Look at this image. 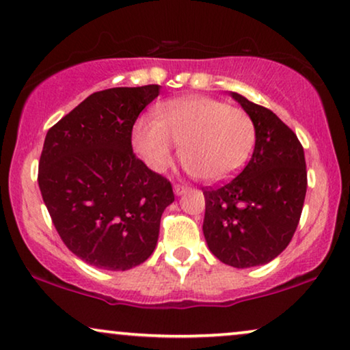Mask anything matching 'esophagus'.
<instances>
[{
    "label": "esophagus",
    "instance_id": "esophagus-1",
    "mask_svg": "<svg viewBox=\"0 0 350 350\" xmlns=\"http://www.w3.org/2000/svg\"><path fill=\"white\" fill-rule=\"evenodd\" d=\"M187 190H189V185L174 184V193H176V195H183L184 192H187Z\"/></svg>",
    "mask_w": 350,
    "mask_h": 350
}]
</instances>
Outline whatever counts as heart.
Instances as JSON below:
<instances>
[{"mask_svg": "<svg viewBox=\"0 0 350 350\" xmlns=\"http://www.w3.org/2000/svg\"><path fill=\"white\" fill-rule=\"evenodd\" d=\"M254 136V123L245 110L192 96L165 102L155 110V118L139 120L133 146L150 170L163 172L171 166L178 144L192 174L217 183L243 167Z\"/></svg>", "mask_w": 350, "mask_h": 350, "instance_id": "b5f03b06", "label": "heart"}]
</instances>
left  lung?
<instances>
[{"mask_svg":"<svg viewBox=\"0 0 350 350\" xmlns=\"http://www.w3.org/2000/svg\"><path fill=\"white\" fill-rule=\"evenodd\" d=\"M232 97L253 120L256 146L239 176L203 187V234L219 260L246 269L270 262L290 245L304 206L307 170L291 128L239 92Z\"/></svg>","mask_w":350,"mask_h":350,"instance_id":"8db88e82","label":"left lung"}]
</instances>
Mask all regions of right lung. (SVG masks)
Here are the masks:
<instances>
[{
	"mask_svg": "<svg viewBox=\"0 0 350 350\" xmlns=\"http://www.w3.org/2000/svg\"><path fill=\"white\" fill-rule=\"evenodd\" d=\"M158 92V85L97 91L46 134L41 197L65 246L94 267L128 270L150 258L174 202L170 180L131 144L139 113Z\"/></svg>",
	"mask_w": 350,
	"mask_h": 350,
	"instance_id": "obj_1",
	"label": "right lung"
}]
</instances>
